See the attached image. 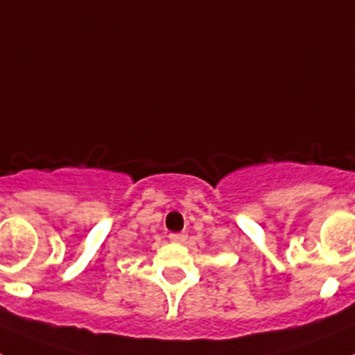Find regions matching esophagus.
Masks as SVG:
<instances>
[{
    "label": "esophagus",
    "instance_id": "34e87169",
    "mask_svg": "<svg viewBox=\"0 0 355 355\" xmlns=\"http://www.w3.org/2000/svg\"><path fill=\"white\" fill-rule=\"evenodd\" d=\"M168 238H171L172 243H184L188 236H187V233H172Z\"/></svg>",
    "mask_w": 355,
    "mask_h": 355
}]
</instances>
